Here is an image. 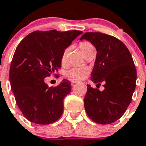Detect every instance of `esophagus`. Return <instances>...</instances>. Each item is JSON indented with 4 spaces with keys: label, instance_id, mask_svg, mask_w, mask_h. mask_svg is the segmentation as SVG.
I'll return each instance as SVG.
<instances>
[{
    "label": "esophagus",
    "instance_id": "obj_1",
    "mask_svg": "<svg viewBox=\"0 0 146 146\" xmlns=\"http://www.w3.org/2000/svg\"><path fill=\"white\" fill-rule=\"evenodd\" d=\"M78 82H79L78 80H75V79H72V80H71V83H72V84H76V83Z\"/></svg>",
    "mask_w": 146,
    "mask_h": 146
}]
</instances>
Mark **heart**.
<instances>
[{
	"label": "heart",
	"mask_w": 146,
	"mask_h": 146,
	"mask_svg": "<svg viewBox=\"0 0 146 146\" xmlns=\"http://www.w3.org/2000/svg\"><path fill=\"white\" fill-rule=\"evenodd\" d=\"M80 50L83 52L84 54H86L89 51H90L93 49H95L94 46L89 41H84L80 42L79 44ZM69 50V48H66L62 52L61 56V62L62 65H66V59H67V55ZM90 69L87 67H78V66H74V67L71 68L70 69L67 70L65 72L64 74L65 76L71 79H75V80H81L87 76V74H89Z\"/></svg>",
	"instance_id": "b5f03b06"
}]
</instances>
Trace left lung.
<instances>
[{"label":"left lung","instance_id":"left-lung-1","mask_svg":"<svg viewBox=\"0 0 146 146\" xmlns=\"http://www.w3.org/2000/svg\"><path fill=\"white\" fill-rule=\"evenodd\" d=\"M89 40L97 51L91 73L93 83L105 89L100 91L87 84L85 111L94 122L109 124L122 117L132 100L136 88V69L125 44L101 32H86L80 40Z\"/></svg>","mask_w":146,"mask_h":146}]
</instances>
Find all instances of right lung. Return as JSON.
<instances>
[{
  "label": "right lung",
  "instance_id": "1",
  "mask_svg": "<svg viewBox=\"0 0 146 146\" xmlns=\"http://www.w3.org/2000/svg\"><path fill=\"white\" fill-rule=\"evenodd\" d=\"M81 31H35L23 38L13 57L10 68L11 89L25 118L38 124L56 121L63 112V100L71 83L64 79L49 87L44 78L61 68L62 52Z\"/></svg>",
  "mask_w": 146,
  "mask_h": 146
}]
</instances>
